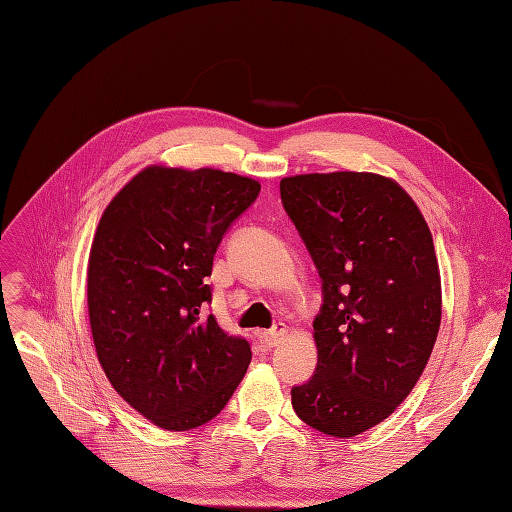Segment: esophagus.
Returning <instances> with one entry per match:
<instances>
[{
    "mask_svg": "<svg viewBox=\"0 0 512 512\" xmlns=\"http://www.w3.org/2000/svg\"><path fill=\"white\" fill-rule=\"evenodd\" d=\"M286 335H288V331H286L284 327H280V329H271V331L260 333V342L265 344L267 348H275V346H280V344L284 342Z\"/></svg>",
    "mask_w": 512,
    "mask_h": 512,
    "instance_id": "obj_1",
    "label": "esophagus"
}]
</instances>
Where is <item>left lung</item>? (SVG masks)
Masks as SVG:
<instances>
[{
	"label": "left lung",
	"mask_w": 512,
	"mask_h": 512,
	"mask_svg": "<svg viewBox=\"0 0 512 512\" xmlns=\"http://www.w3.org/2000/svg\"><path fill=\"white\" fill-rule=\"evenodd\" d=\"M282 203L322 280L318 365L292 389L303 423L354 438L389 418L421 378L442 320L431 230L410 194L376 173L280 181Z\"/></svg>",
	"instance_id": "left-lung-1"
}]
</instances>
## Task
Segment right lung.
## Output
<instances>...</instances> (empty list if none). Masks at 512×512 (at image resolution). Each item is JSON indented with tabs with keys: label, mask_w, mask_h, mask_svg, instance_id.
<instances>
[{
	"label": "right lung",
	"mask_w": 512,
	"mask_h": 512,
	"mask_svg": "<svg viewBox=\"0 0 512 512\" xmlns=\"http://www.w3.org/2000/svg\"><path fill=\"white\" fill-rule=\"evenodd\" d=\"M260 183L218 168L151 164L104 209L89 250L87 307L113 389L153 425L188 431L218 416L252 361L205 307L228 226Z\"/></svg>",
	"instance_id": "right-lung-1"
}]
</instances>
